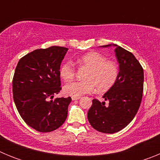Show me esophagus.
I'll return each instance as SVG.
<instances>
[{"instance_id":"1","label":"esophagus","mask_w":160,"mask_h":160,"mask_svg":"<svg viewBox=\"0 0 160 160\" xmlns=\"http://www.w3.org/2000/svg\"><path fill=\"white\" fill-rule=\"evenodd\" d=\"M80 98H81V97H74V96L72 97V100H78Z\"/></svg>"}]
</instances>
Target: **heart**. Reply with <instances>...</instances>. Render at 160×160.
<instances>
[{
    "mask_svg": "<svg viewBox=\"0 0 160 160\" xmlns=\"http://www.w3.org/2000/svg\"><path fill=\"white\" fill-rule=\"evenodd\" d=\"M82 67L89 69L84 76L85 81L72 82L65 85V94L74 97L89 94L97 88L99 91H105L111 88L116 82L118 75L117 64L107 60L105 56L97 52H90L78 59ZM60 75L66 82L71 81L75 76V67L70 62H66L61 66Z\"/></svg>",
    "mask_w": 160,
    "mask_h": 160,
    "instance_id": "1",
    "label": "heart"
}]
</instances>
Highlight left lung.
<instances>
[{
	"label": "left lung",
	"instance_id": "obj_1",
	"mask_svg": "<svg viewBox=\"0 0 160 160\" xmlns=\"http://www.w3.org/2000/svg\"><path fill=\"white\" fill-rule=\"evenodd\" d=\"M114 46L119 64L116 82L103 98L105 102L93 99L92 106L87 113L89 122L99 132L113 134L126 128L135 118L140 107L143 91V69L131 52L110 44L101 47Z\"/></svg>",
	"mask_w": 160,
	"mask_h": 160
}]
</instances>
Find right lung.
Wrapping results in <instances>:
<instances>
[{
    "mask_svg": "<svg viewBox=\"0 0 160 160\" xmlns=\"http://www.w3.org/2000/svg\"><path fill=\"white\" fill-rule=\"evenodd\" d=\"M67 50L61 46L36 49L20 59L14 72L17 109L26 124L40 132L57 130L67 118L71 98L52 100L62 90L60 66Z\"/></svg>",
    "mask_w": 160,
    "mask_h": 160,
    "instance_id": "obj_1",
    "label": "right lung"
}]
</instances>
